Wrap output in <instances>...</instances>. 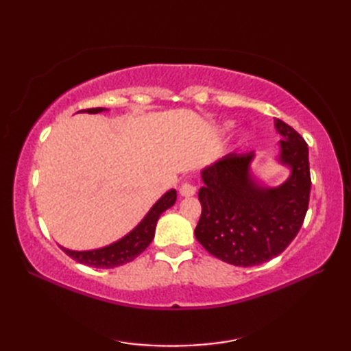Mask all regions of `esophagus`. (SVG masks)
<instances>
[{
	"instance_id": "34e87169",
	"label": "esophagus",
	"mask_w": 351,
	"mask_h": 351,
	"mask_svg": "<svg viewBox=\"0 0 351 351\" xmlns=\"http://www.w3.org/2000/svg\"><path fill=\"white\" fill-rule=\"evenodd\" d=\"M180 195L182 196V197H190V196H195L196 195V187L193 184H190V182H184L182 185H181V189H180Z\"/></svg>"
}]
</instances>
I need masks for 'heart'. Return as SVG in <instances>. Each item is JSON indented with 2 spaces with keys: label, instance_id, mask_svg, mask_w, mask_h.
I'll use <instances>...</instances> for the list:
<instances>
[{
  "label": "heart",
  "instance_id": "b5f03b06",
  "mask_svg": "<svg viewBox=\"0 0 351 351\" xmlns=\"http://www.w3.org/2000/svg\"><path fill=\"white\" fill-rule=\"evenodd\" d=\"M230 126H232V122H226L225 125H223V130H229Z\"/></svg>",
  "mask_w": 351,
  "mask_h": 351
}]
</instances>
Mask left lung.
I'll return each mask as SVG.
<instances>
[{
	"instance_id": "left-lung-1",
	"label": "left lung",
	"mask_w": 351,
	"mask_h": 351,
	"mask_svg": "<svg viewBox=\"0 0 351 351\" xmlns=\"http://www.w3.org/2000/svg\"><path fill=\"white\" fill-rule=\"evenodd\" d=\"M280 136L276 161L289 175L267 185L253 173L255 152L228 154L200 170L202 215L196 240L221 261L237 267L267 263L285 250L303 225L311 193L309 149L289 125L274 121Z\"/></svg>"
}]
</instances>
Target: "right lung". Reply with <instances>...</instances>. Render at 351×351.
<instances>
[{
  "mask_svg": "<svg viewBox=\"0 0 351 351\" xmlns=\"http://www.w3.org/2000/svg\"><path fill=\"white\" fill-rule=\"evenodd\" d=\"M102 111H108V108H88L81 110L78 113L96 114L102 113ZM175 202L176 190L170 189L156 200L136 228L130 230V232L123 235L122 238H119L117 241L104 245V247L92 250H71L63 247V245H60V247L66 255L75 259L77 263L95 268H114L126 263H131L132 259H136L140 253L152 243L156 221H158L160 215L166 210H169V208L173 206Z\"/></svg>",
  "mask_w": 351,
  "mask_h": 351,
  "instance_id": "1",
  "label": "right lung"
}]
</instances>
